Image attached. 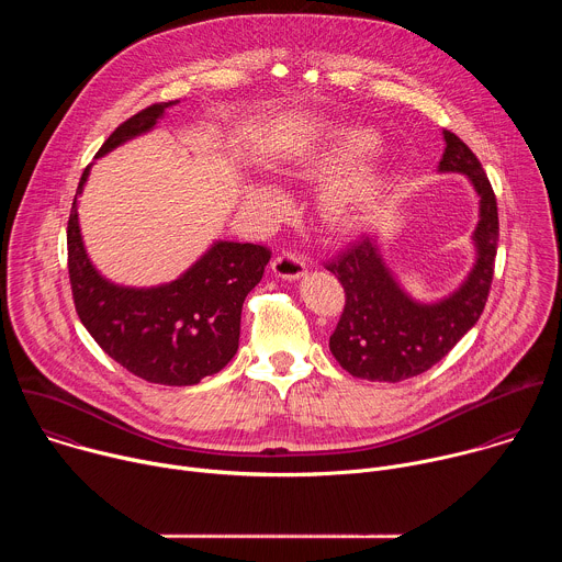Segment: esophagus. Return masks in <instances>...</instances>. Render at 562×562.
Instances as JSON below:
<instances>
[{
  "instance_id": "34e87169",
  "label": "esophagus",
  "mask_w": 562,
  "mask_h": 562,
  "mask_svg": "<svg viewBox=\"0 0 562 562\" xmlns=\"http://www.w3.org/2000/svg\"><path fill=\"white\" fill-rule=\"evenodd\" d=\"M271 269L282 280H297V278H302L306 273V260L300 254L282 251L271 262Z\"/></svg>"
}]
</instances>
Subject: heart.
Segmentation results:
<instances>
[{"label": "heart", "instance_id": "obj_1", "mask_svg": "<svg viewBox=\"0 0 562 562\" xmlns=\"http://www.w3.org/2000/svg\"><path fill=\"white\" fill-rule=\"evenodd\" d=\"M378 146L373 131L364 126H338L317 133L297 153V165L306 171H334L340 169L327 184V211L336 220L353 217L375 193L378 180L369 167L358 162ZM247 198L262 209H276L282 195L276 187L256 182L249 187Z\"/></svg>", "mask_w": 562, "mask_h": 562}]
</instances>
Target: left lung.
Listing matches in <instances>:
<instances>
[{"instance_id": "1", "label": "left lung", "mask_w": 562, "mask_h": 562, "mask_svg": "<svg viewBox=\"0 0 562 562\" xmlns=\"http://www.w3.org/2000/svg\"><path fill=\"white\" fill-rule=\"evenodd\" d=\"M440 173H462L477 193L473 231L475 262L464 282L438 302H418L405 293L382 260L378 235L362 233L338 258L325 265L345 286V311L329 349L353 378L400 382L440 362L477 323L485 308L498 249V206L483 165L451 131H442Z\"/></svg>"}]
</instances>
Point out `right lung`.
<instances>
[{
	"instance_id": "right-lung-1",
	"label": "right lung",
	"mask_w": 562,
	"mask_h": 562,
	"mask_svg": "<svg viewBox=\"0 0 562 562\" xmlns=\"http://www.w3.org/2000/svg\"><path fill=\"white\" fill-rule=\"evenodd\" d=\"M176 104L159 102L135 113L95 157L148 133ZM89 171L79 180L66 231L68 278L82 325L115 362L146 382L189 386L217 373L237 351L245 297L262 280L271 251L220 239L173 282L148 289L113 284L93 267L79 233L77 198Z\"/></svg>"
}]
</instances>
